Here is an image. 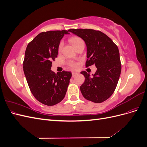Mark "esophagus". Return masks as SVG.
<instances>
[{
    "instance_id": "1",
    "label": "esophagus",
    "mask_w": 147,
    "mask_h": 147,
    "mask_svg": "<svg viewBox=\"0 0 147 147\" xmlns=\"http://www.w3.org/2000/svg\"><path fill=\"white\" fill-rule=\"evenodd\" d=\"M72 77H74L75 76H76V75L77 74V73L72 72Z\"/></svg>"
}]
</instances>
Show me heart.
<instances>
[{
	"label": "heart",
	"mask_w": 147,
	"mask_h": 147,
	"mask_svg": "<svg viewBox=\"0 0 147 147\" xmlns=\"http://www.w3.org/2000/svg\"><path fill=\"white\" fill-rule=\"evenodd\" d=\"M70 40L73 45L74 47L77 46L78 45H79V44H80V43H84V42L83 40L78 37H73L70 38ZM62 47H63V43H61L59 46V49H58L59 51H61ZM69 65L70 66V67L72 68V69H76L78 68V64L77 63H75V62H70V63H69Z\"/></svg>",
	"instance_id": "b5f03b06"
}]
</instances>
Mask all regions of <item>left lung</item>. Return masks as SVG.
Wrapping results in <instances>:
<instances>
[{"mask_svg": "<svg viewBox=\"0 0 147 147\" xmlns=\"http://www.w3.org/2000/svg\"><path fill=\"white\" fill-rule=\"evenodd\" d=\"M69 31L82 38L86 44V67L94 64L97 68L91 77L85 71L81 72L85 78L80 86L82 95L88 100L101 103L112 95L121 74L118 47L99 30L72 29Z\"/></svg>", "mask_w": 147, "mask_h": 147, "instance_id": "left-lung-1", "label": "left lung"}]
</instances>
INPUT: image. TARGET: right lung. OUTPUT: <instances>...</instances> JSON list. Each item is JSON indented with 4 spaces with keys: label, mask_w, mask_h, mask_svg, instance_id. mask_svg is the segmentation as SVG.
<instances>
[{
    "label": "right lung",
    "mask_w": 147,
    "mask_h": 147,
    "mask_svg": "<svg viewBox=\"0 0 147 147\" xmlns=\"http://www.w3.org/2000/svg\"><path fill=\"white\" fill-rule=\"evenodd\" d=\"M69 30H51L37 35L27 46L23 70L31 92L46 105H54L63 100L72 77L70 72L55 74L51 70L52 61L58 55L61 40Z\"/></svg>",
    "instance_id": "1"
}]
</instances>
